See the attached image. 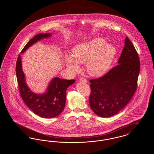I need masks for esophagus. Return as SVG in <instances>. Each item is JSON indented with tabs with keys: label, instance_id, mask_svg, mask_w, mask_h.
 <instances>
[{
	"label": "esophagus",
	"instance_id": "1",
	"mask_svg": "<svg viewBox=\"0 0 154 154\" xmlns=\"http://www.w3.org/2000/svg\"><path fill=\"white\" fill-rule=\"evenodd\" d=\"M80 82H88V81L87 79H84V78H81L80 79Z\"/></svg>",
	"mask_w": 154,
	"mask_h": 154
}]
</instances>
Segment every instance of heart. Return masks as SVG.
I'll list each match as a JSON object with an SVG mask.
<instances>
[{
	"mask_svg": "<svg viewBox=\"0 0 154 154\" xmlns=\"http://www.w3.org/2000/svg\"><path fill=\"white\" fill-rule=\"evenodd\" d=\"M116 54L114 45L106 43L104 38L99 37L75 45L72 55H66L65 63L73 71L80 69L79 63H85L88 73L99 77L108 71Z\"/></svg>",
	"mask_w": 154,
	"mask_h": 154,
	"instance_id": "b5f03b06",
	"label": "heart"
}]
</instances>
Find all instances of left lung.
I'll return each mask as SVG.
<instances>
[{
	"label": "left lung",
	"instance_id": "8db88e82",
	"mask_svg": "<svg viewBox=\"0 0 154 154\" xmlns=\"http://www.w3.org/2000/svg\"><path fill=\"white\" fill-rule=\"evenodd\" d=\"M118 64L102 77L89 80V103L94 113L101 117L117 114L129 102L137 88L139 57L128 37Z\"/></svg>",
	"mask_w": 154,
	"mask_h": 154
}]
</instances>
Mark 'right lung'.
<instances>
[{
	"label": "right lung",
	"instance_id": "obj_1",
	"mask_svg": "<svg viewBox=\"0 0 154 154\" xmlns=\"http://www.w3.org/2000/svg\"><path fill=\"white\" fill-rule=\"evenodd\" d=\"M51 36V33H39L26 44L21 53H23L29 47L42 39ZM15 72L20 95L26 106L37 116L45 118L58 116L65 107L66 89L73 84L74 80H64L54 77L50 82L45 92L37 94L31 91L26 82L22 69L21 55L17 60Z\"/></svg>",
	"mask_w": 154,
	"mask_h": 154
}]
</instances>
